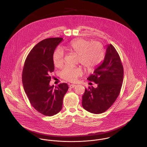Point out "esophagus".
Here are the masks:
<instances>
[{
	"instance_id": "34e87169",
	"label": "esophagus",
	"mask_w": 147,
	"mask_h": 147,
	"mask_svg": "<svg viewBox=\"0 0 147 147\" xmlns=\"http://www.w3.org/2000/svg\"><path fill=\"white\" fill-rule=\"evenodd\" d=\"M76 86V85H75V84H71L70 85H69V88H75Z\"/></svg>"
}]
</instances>
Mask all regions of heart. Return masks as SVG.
Listing matches in <instances>:
<instances>
[{"mask_svg":"<svg viewBox=\"0 0 147 147\" xmlns=\"http://www.w3.org/2000/svg\"><path fill=\"white\" fill-rule=\"evenodd\" d=\"M65 49L78 55V62L80 63L84 68L91 71L101 62L104 55V49L101 43L90 42L84 38L74 40L68 43ZM55 65L61 67L64 63V53L61 49L56 50L53 55ZM83 70L80 67L67 66L61 72V78L68 82H75L79 76L83 75Z\"/></svg>","mask_w":147,"mask_h":147,"instance_id":"obj_1","label":"heart"}]
</instances>
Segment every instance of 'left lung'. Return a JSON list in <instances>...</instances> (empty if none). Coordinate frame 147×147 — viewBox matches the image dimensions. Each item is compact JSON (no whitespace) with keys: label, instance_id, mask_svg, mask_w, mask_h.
I'll use <instances>...</instances> for the list:
<instances>
[{"label":"left lung","instance_id":"1","mask_svg":"<svg viewBox=\"0 0 147 147\" xmlns=\"http://www.w3.org/2000/svg\"><path fill=\"white\" fill-rule=\"evenodd\" d=\"M123 74V67L118 52L111 44L107 45L103 62L87 79L97 84V87L85 88L82 97L84 109L96 114L108 110L120 93Z\"/></svg>","mask_w":147,"mask_h":147}]
</instances>
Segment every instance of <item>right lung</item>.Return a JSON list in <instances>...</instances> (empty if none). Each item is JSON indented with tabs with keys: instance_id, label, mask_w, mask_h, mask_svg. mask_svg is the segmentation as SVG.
<instances>
[{
	"instance_id": "add662e5",
	"label": "right lung",
	"mask_w": 147,
	"mask_h": 147,
	"mask_svg": "<svg viewBox=\"0 0 147 147\" xmlns=\"http://www.w3.org/2000/svg\"><path fill=\"white\" fill-rule=\"evenodd\" d=\"M62 38H49L38 43L28 55L22 69V82L32 106L46 116H53L62 109L68 84L50 86V74L54 71L53 55Z\"/></svg>"
}]
</instances>
